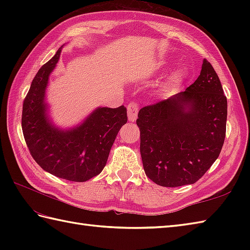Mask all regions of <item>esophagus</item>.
I'll return each mask as SVG.
<instances>
[{
	"mask_svg": "<svg viewBox=\"0 0 250 250\" xmlns=\"http://www.w3.org/2000/svg\"><path fill=\"white\" fill-rule=\"evenodd\" d=\"M128 118L130 121H135L137 118V111H139V104L136 102H132L128 105Z\"/></svg>",
	"mask_w": 250,
	"mask_h": 250,
	"instance_id": "esophagus-1",
	"label": "esophagus"
}]
</instances>
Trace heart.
Segmentation results:
<instances>
[{"instance_id": "1", "label": "heart", "mask_w": 250, "mask_h": 250, "mask_svg": "<svg viewBox=\"0 0 250 250\" xmlns=\"http://www.w3.org/2000/svg\"><path fill=\"white\" fill-rule=\"evenodd\" d=\"M187 75H188V72L186 67L184 66L175 67L174 70H172L171 73L167 75L166 82H164V84H166L167 87L177 86V84H180L186 78H187Z\"/></svg>"}]
</instances>
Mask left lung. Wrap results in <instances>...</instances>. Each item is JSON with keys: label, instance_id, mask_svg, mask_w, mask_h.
Instances as JSON below:
<instances>
[{"label": "left lung", "instance_id": "1", "mask_svg": "<svg viewBox=\"0 0 250 250\" xmlns=\"http://www.w3.org/2000/svg\"><path fill=\"white\" fill-rule=\"evenodd\" d=\"M228 105L219 77L206 59L183 92L140 109L141 156L148 178L162 187L194 184L219 157Z\"/></svg>", "mask_w": 250, "mask_h": 250}]
</instances>
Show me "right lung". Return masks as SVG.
Here are the masks:
<instances>
[{
	"mask_svg": "<svg viewBox=\"0 0 250 250\" xmlns=\"http://www.w3.org/2000/svg\"><path fill=\"white\" fill-rule=\"evenodd\" d=\"M62 47L32 82L23 101L21 125L31 156L44 171L82 183L103 171L116 136L128 117L126 108L121 105L117 108L98 107L73 129L61 130L51 124L45 91Z\"/></svg>",
	"mask_w": 250,
	"mask_h": 250,
	"instance_id": "add662e5",
	"label": "right lung"
}]
</instances>
